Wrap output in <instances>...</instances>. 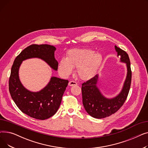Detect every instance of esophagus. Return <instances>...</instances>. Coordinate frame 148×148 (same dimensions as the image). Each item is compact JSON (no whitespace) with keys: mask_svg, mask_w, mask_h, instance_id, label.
Listing matches in <instances>:
<instances>
[{"mask_svg":"<svg viewBox=\"0 0 148 148\" xmlns=\"http://www.w3.org/2000/svg\"><path fill=\"white\" fill-rule=\"evenodd\" d=\"M77 84L76 82H74V81H70L68 83V85L69 86H76Z\"/></svg>","mask_w":148,"mask_h":148,"instance_id":"esophagus-1","label":"esophagus"}]
</instances>
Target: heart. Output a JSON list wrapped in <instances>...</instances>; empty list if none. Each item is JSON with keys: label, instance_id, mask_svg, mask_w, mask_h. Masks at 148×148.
<instances>
[{"label": "heart", "instance_id": "b5f03b06", "mask_svg": "<svg viewBox=\"0 0 148 148\" xmlns=\"http://www.w3.org/2000/svg\"><path fill=\"white\" fill-rule=\"evenodd\" d=\"M103 62L99 53L90 49H73L69 50L66 58H62L58 64V71L64 77L71 75L73 68H77V75L82 80L87 81L96 75Z\"/></svg>", "mask_w": 148, "mask_h": 148}]
</instances>
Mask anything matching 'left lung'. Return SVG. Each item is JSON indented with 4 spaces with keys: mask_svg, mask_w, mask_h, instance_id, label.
<instances>
[{
    "mask_svg": "<svg viewBox=\"0 0 148 148\" xmlns=\"http://www.w3.org/2000/svg\"><path fill=\"white\" fill-rule=\"evenodd\" d=\"M120 62L125 63L127 66V76L122 89L119 94L113 98L106 97L98 87L99 75L82 84V101L85 110L92 117L101 119L108 117L117 112L125 101L130 90L131 82L130 61L128 54L114 46Z\"/></svg>",
    "mask_w": 148,
    "mask_h": 148,
    "instance_id": "1",
    "label": "left lung"
}]
</instances>
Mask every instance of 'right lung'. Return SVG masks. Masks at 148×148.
<instances>
[{
    "instance_id": "right-lung-1",
    "label": "right lung",
    "mask_w": 148,
    "mask_h": 148,
    "mask_svg": "<svg viewBox=\"0 0 148 148\" xmlns=\"http://www.w3.org/2000/svg\"><path fill=\"white\" fill-rule=\"evenodd\" d=\"M56 50L55 47L48 44L31 45L15 59L11 68L9 90L12 99L23 113L36 119H47L57 112L68 81L53 76L43 89L37 92L30 91L20 80V67L23 61L38 58L57 71L58 62L54 58Z\"/></svg>"
}]
</instances>
